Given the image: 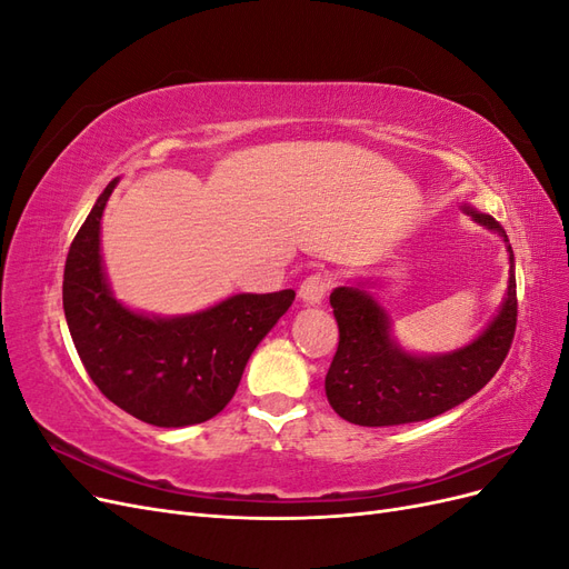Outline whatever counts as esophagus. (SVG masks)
<instances>
[{"label":"esophagus","instance_id":"esophagus-1","mask_svg":"<svg viewBox=\"0 0 569 569\" xmlns=\"http://www.w3.org/2000/svg\"><path fill=\"white\" fill-rule=\"evenodd\" d=\"M335 280L332 274L327 272H313L308 274V278L301 282V289H299V297L306 301V303H320L325 299L327 291L332 289Z\"/></svg>","mask_w":569,"mask_h":569}]
</instances>
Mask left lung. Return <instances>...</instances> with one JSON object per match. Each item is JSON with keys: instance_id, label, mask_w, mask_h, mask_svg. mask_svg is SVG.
<instances>
[{"instance_id": "8db88e82", "label": "left lung", "mask_w": 569, "mask_h": 569, "mask_svg": "<svg viewBox=\"0 0 569 569\" xmlns=\"http://www.w3.org/2000/svg\"><path fill=\"white\" fill-rule=\"evenodd\" d=\"M468 211L479 226L503 228L491 216ZM510 263H512V249ZM339 347L325 377L327 401L337 416L363 427L429 420L468 401L503 366L518 325L515 270L501 311L472 343L443 356L406 353L389 335V316L368 291L337 287L330 295Z\"/></svg>"}]
</instances>
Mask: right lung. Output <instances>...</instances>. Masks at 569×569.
Masks as SVG:
<instances>
[{
  "mask_svg": "<svg viewBox=\"0 0 569 569\" xmlns=\"http://www.w3.org/2000/svg\"><path fill=\"white\" fill-rule=\"evenodd\" d=\"M116 182L101 192L66 256L68 330L92 382L132 418L157 427L206 422L230 403L249 356L297 295H234L180 318L130 311L113 299L99 256V222Z\"/></svg>",
  "mask_w": 569,
  "mask_h": 569,
  "instance_id": "add662e5",
  "label": "right lung"
}]
</instances>
